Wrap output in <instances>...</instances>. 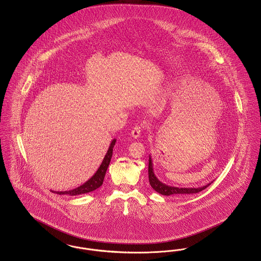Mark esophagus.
<instances>
[{"mask_svg": "<svg viewBox=\"0 0 261 261\" xmlns=\"http://www.w3.org/2000/svg\"><path fill=\"white\" fill-rule=\"evenodd\" d=\"M141 132H142V127L141 126H135L133 129H132V132H131V135L134 138L137 139L139 138L141 135Z\"/></svg>", "mask_w": 261, "mask_h": 261, "instance_id": "esophagus-1", "label": "esophagus"}]
</instances>
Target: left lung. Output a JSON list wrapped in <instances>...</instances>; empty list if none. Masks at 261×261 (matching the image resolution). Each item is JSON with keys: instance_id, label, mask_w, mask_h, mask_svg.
<instances>
[{"instance_id": "1", "label": "left lung", "mask_w": 261, "mask_h": 261, "mask_svg": "<svg viewBox=\"0 0 261 261\" xmlns=\"http://www.w3.org/2000/svg\"><path fill=\"white\" fill-rule=\"evenodd\" d=\"M149 181L150 186L154 191H156L159 194H162L163 196H171V195H192L201 192L205 188L211 185V183L199 188H178V187L168 186L164 183L161 182L159 178L154 175L153 168H152V161L149 155Z\"/></svg>"}]
</instances>
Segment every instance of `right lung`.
<instances>
[{
	"mask_svg": "<svg viewBox=\"0 0 261 261\" xmlns=\"http://www.w3.org/2000/svg\"><path fill=\"white\" fill-rule=\"evenodd\" d=\"M116 139H113L110 145V148L108 149L101 164L99 165L98 170L96 171V173L94 174L88 181H86L83 185L77 187L73 190L70 191H63V192H57V191H51L53 193H56L58 195H67V196H77V195H82V194H87L90 192H93L95 190H97L98 188L102 185L103 179H105V175L108 170V167L110 165V162L112 160V150L113 147L115 145Z\"/></svg>",
	"mask_w": 261,
	"mask_h": 261,
	"instance_id": "1",
	"label": "right lung"
}]
</instances>
